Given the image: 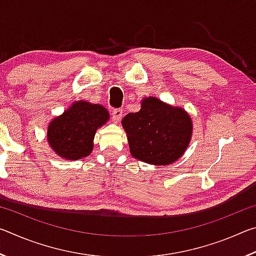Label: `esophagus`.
Masks as SVG:
<instances>
[{
  "label": "esophagus",
  "mask_w": 256,
  "mask_h": 256,
  "mask_svg": "<svg viewBox=\"0 0 256 256\" xmlns=\"http://www.w3.org/2000/svg\"><path fill=\"white\" fill-rule=\"evenodd\" d=\"M122 116H123V110H114L112 112V118L115 123H118L120 118H122Z\"/></svg>",
  "instance_id": "34e87169"
}]
</instances>
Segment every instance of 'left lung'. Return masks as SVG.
<instances>
[{"instance_id":"obj_1","label":"left lung","mask_w":256,"mask_h":256,"mask_svg":"<svg viewBox=\"0 0 256 256\" xmlns=\"http://www.w3.org/2000/svg\"><path fill=\"white\" fill-rule=\"evenodd\" d=\"M122 126L133 157L156 166L177 162L193 133L188 112L152 96L142 99L140 110L125 115Z\"/></svg>"}]
</instances>
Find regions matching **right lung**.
<instances>
[{
    "label": "right lung",
    "instance_id": "1",
    "mask_svg": "<svg viewBox=\"0 0 256 256\" xmlns=\"http://www.w3.org/2000/svg\"><path fill=\"white\" fill-rule=\"evenodd\" d=\"M110 112L99 104L78 100L47 126V142L66 160L82 159L92 152L97 130L107 123Z\"/></svg>",
    "mask_w": 256,
    "mask_h": 256
}]
</instances>
